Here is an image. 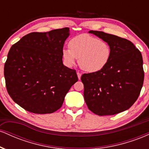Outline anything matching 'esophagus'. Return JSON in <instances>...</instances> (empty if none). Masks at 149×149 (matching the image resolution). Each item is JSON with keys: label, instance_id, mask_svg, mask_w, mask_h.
<instances>
[{"label": "esophagus", "instance_id": "34e87169", "mask_svg": "<svg viewBox=\"0 0 149 149\" xmlns=\"http://www.w3.org/2000/svg\"><path fill=\"white\" fill-rule=\"evenodd\" d=\"M77 76H78V79H80V77H81V73H79V72H77Z\"/></svg>", "mask_w": 149, "mask_h": 149}]
</instances>
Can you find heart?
<instances>
[{
  "label": "heart",
  "instance_id": "1",
  "mask_svg": "<svg viewBox=\"0 0 149 149\" xmlns=\"http://www.w3.org/2000/svg\"><path fill=\"white\" fill-rule=\"evenodd\" d=\"M69 48L62 51L66 64L71 66L78 59L80 67L88 73L103 69L111 55V49L107 42L87 33L73 38L69 42Z\"/></svg>",
  "mask_w": 149,
  "mask_h": 149
}]
</instances>
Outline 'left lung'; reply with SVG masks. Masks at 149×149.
<instances>
[{
	"label": "left lung",
	"mask_w": 149,
	"mask_h": 149,
	"mask_svg": "<svg viewBox=\"0 0 149 149\" xmlns=\"http://www.w3.org/2000/svg\"><path fill=\"white\" fill-rule=\"evenodd\" d=\"M89 33L107 42L111 55L103 69L82 75L85 103L98 116L115 115L126 111L137 100L143 86L141 52L125 38L98 31Z\"/></svg>",
	"instance_id": "8db88e82"
}]
</instances>
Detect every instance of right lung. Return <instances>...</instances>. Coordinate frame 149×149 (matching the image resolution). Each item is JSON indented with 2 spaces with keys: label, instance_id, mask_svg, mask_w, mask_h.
<instances>
[{
  "label": "right lung",
  "instance_id": "obj_1",
  "mask_svg": "<svg viewBox=\"0 0 149 149\" xmlns=\"http://www.w3.org/2000/svg\"><path fill=\"white\" fill-rule=\"evenodd\" d=\"M69 29L33 32L10 48L4 76L8 94L26 111L52 113L60 109L71 87L78 81L76 70L65 66L63 47Z\"/></svg>",
  "mask_w": 149,
  "mask_h": 149
}]
</instances>
